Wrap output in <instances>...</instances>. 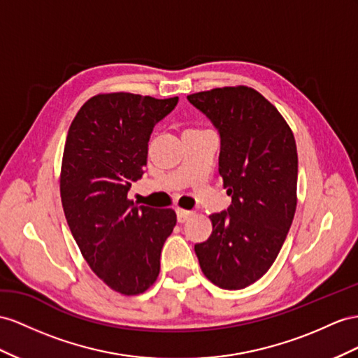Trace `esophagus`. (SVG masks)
Segmentation results:
<instances>
[{"mask_svg": "<svg viewBox=\"0 0 358 358\" xmlns=\"http://www.w3.org/2000/svg\"><path fill=\"white\" fill-rule=\"evenodd\" d=\"M192 216H194V212H189V210H181V208L177 210V219L181 224L187 222Z\"/></svg>", "mask_w": 358, "mask_h": 358, "instance_id": "obj_1", "label": "esophagus"}]
</instances>
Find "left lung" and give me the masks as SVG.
<instances>
[{
  "label": "left lung",
  "mask_w": 358,
  "mask_h": 358,
  "mask_svg": "<svg viewBox=\"0 0 358 358\" xmlns=\"http://www.w3.org/2000/svg\"><path fill=\"white\" fill-rule=\"evenodd\" d=\"M221 137L219 173L231 206L210 215L213 233L195 245L206 277L227 290L262 278L277 259L296 210L295 137L257 90L221 87L187 96Z\"/></svg>",
  "instance_id": "left-lung-1"
}]
</instances>
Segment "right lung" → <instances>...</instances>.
<instances>
[{
	"mask_svg": "<svg viewBox=\"0 0 358 358\" xmlns=\"http://www.w3.org/2000/svg\"><path fill=\"white\" fill-rule=\"evenodd\" d=\"M177 103L178 96L96 95L78 110L68 131L63 212L92 271L122 295H139L157 280L163 243L177 224L173 210L136 206L127 198L145 172L154 127Z\"/></svg>",
	"mask_w": 358,
	"mask_h": 358,
	"instance_id": "right-lung-1",
	"label": "right lung"
}]
</instances>
